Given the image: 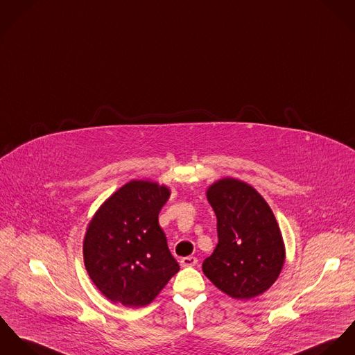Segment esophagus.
I'll return each instance as SVG.
<instances>
[{
	"instance_id": "34e87169",
	"label": "esophagus",
	"mask_w": 355,
	"mask_h": 355,
	"mask_svg": "<svg viewBox=\"0 0 355 355\" xmlns=\"http://www.w3.org/2000/svg\"><path fill=\"white\" fill-rule=\"evenodd\" d=\"M180 264H181V267H195L197 264V259L193 256H188V257L181 259Z\"/></svg>"
}]
</instances>
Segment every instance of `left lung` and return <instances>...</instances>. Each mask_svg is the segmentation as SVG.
Segmentation results:
<instances>
[{
	"instance_id": "8db88e82",
	"label": "left lung",
	"mask_w": 355,
	"mask_h": 355,
	"mask_svg": "<svg viewBox=\"0 0 355 355\" xmlns=\"http://www.w3.org/2000/svg\"><path fill=\"white\" fill-rule=\"evenodd\" d=\"M207 200L218 219V245L202 272L234 300L266 293L280 275L286 248L275 215L252 185L225 177L208 187Z\"/></svg>"
}]
</instances>
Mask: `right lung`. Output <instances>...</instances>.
Masks as SVG:
<instances>
[{"label":"right lung","mask_w":355,"mask_h":355,"mask_svg":"<svg viewBox=\"0 0 355 355\" xmlns=\"http://www.w3.org/2000/svg\"><path fill=\"white\" fill-rule=\"evenodd\" d=\"M170 189L132 180L105 200L87 226L84 266L98 290L128 308L151 304L180 266L160 229V208Z\"/></svg>","instance_id":"right-lung-1"}]
</instances>
